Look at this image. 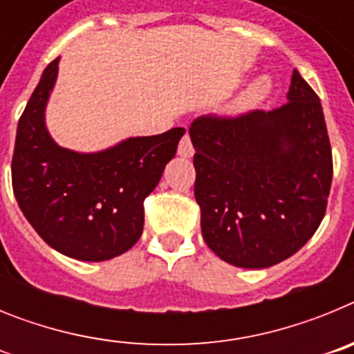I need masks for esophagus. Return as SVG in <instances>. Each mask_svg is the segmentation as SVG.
<instances>
[{
  "mask_svg": "<svg viewBox=\"0 0 354 354\" xmlns=\"http://www.w3.org/2000/svg\"><path fill=\"white\" fill-rule=\"evenodd\" d=\"M177 154L180 156V158H192L193 154H195V149H193V143H192V138H189V134H184L183 140L179 142V149H177Z\"/></svg>",
  "mask_w": 354,
  "mask_h": 354,
  "instance_id": "34e87169",
  "label": "esophagus"
}]
</instances>
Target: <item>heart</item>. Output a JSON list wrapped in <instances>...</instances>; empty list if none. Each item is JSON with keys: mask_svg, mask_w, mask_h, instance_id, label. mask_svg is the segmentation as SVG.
<instances>
[{"mask_svg": "<svg viewBox=\"0 0 354 354\" xmlns=\"http://www.w3.org/2000/svg\"><path fill=\"white\" fill-rule=\"evenodd\" d=\"M270 90H271L270 80H268V77H261V80L255 81V83H253L252 86L243 93L239 106L241 108H252V106H255L257 102H261L262 99L270 93Z\"/></svg>", "mask_w": 354, "mask_h": 354, "instance_id": "obj_1", "label": "heart"}]
</instances>
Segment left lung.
Instances as JSON below:
<instances>
[{"label": "left lung", "instance_id": "1", "mask_svg": "<svg viewBox=\"0 0 354 354\" xmlns=\"http://www.w3.org/2000/svg\"><path fill=\"white\" fill-rule=\"evenodd\" d=\"M289 101L189 127L202 236L228 264L262 270L314 236L326 212L333 159L323 106L294 68Z\"/></svg>", "mask_w": 354, "mask_h": 354}]
</instances>
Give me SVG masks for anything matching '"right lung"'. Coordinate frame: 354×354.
I'll return each mask as SVG.
<instances>
[{
  "mask_svg": "<svg viewBox=\"0 0 354 354\" xmlns=\"http://www.w3.org/2000/svg\"><path fill=\"white\" fill-rule=\"evenodd\" d=\"M58 60L46 67L19 118L12 187L26 220L51 248L77 261H109L142 237L143 202L186 131L129 138L97 154L62 149L44 122Z\"/></svg>",
  "mask_w": 354,
  "mask_h": 354,
  "instance_id": "right-lung-1",
  "label": "right lung"
}]
</instances>
